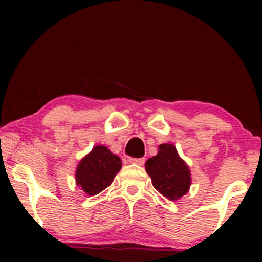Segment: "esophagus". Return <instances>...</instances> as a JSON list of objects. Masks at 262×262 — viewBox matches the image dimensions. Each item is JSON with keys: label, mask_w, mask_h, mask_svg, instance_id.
Listing matches in <instances>:
<instances>
[{"label": "esophagus", "mask_w": 262, "mask_h": 262, "mask_svg": "<svg viewBox=\"0 0 262 262\" xmlns=\"http://www.w3.org/2000/svg\"><path fill=\"white\" fill-rule=\"evenodd\" d=\"M128 162L134 163V164H138V166H143L145 162V159L144 157H141V159H134V157H131V159H128Z\"/></svg>", "instance_id": "esophagus-1"}]
</instances>
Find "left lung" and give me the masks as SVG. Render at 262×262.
<instances>
[{
	"label": "left lung",
	"mask_w": 262,
	"mask_h": 262,
	"mask_svg": "<svg viewBox=\"0 0 262 262\" xmlns=\"http://www.w3.org/2000/svg\"><path fill=\"white\" fill-rule=\"evenodd\" d=\"M145 169L154 187L169 200H177L188 192L191 174L173 144H161L157 155L145 162Z\"/></svg>",
	"instance_id": "obj_1"
}]
</instances>
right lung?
<instances>
[{"mask_svg": "<svg viewBox=\"0 0 262 262\" xmlns=\"http://www.w3.org/2000/svg\"><path fill=\"white\" fill-rule=\"evenodd\" d=\"M121 168V161L106 146L96 145L78 163L76 184L89 195H95L108 187Z\"/></svg>", "mask_w": 262, "mask_h": 262, "instance_id": "obj_1", "label": "right lung"}]
</instances>
